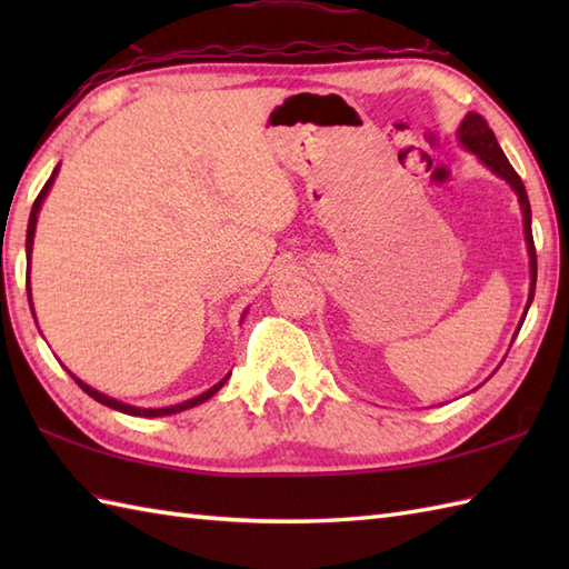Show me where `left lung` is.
Wrapping results in <instances>:
<instances>
[{"mask_svg":"<svg viewBox=\"0 0 569 569\" xmlns=\"http://www.w3.org/2000/svg\"><path fill=\"white\" fill-rule=\"evenodd\" d=\"M459 141H462L469 151H475L479 159L491 168L493 173L501 176L503 180H509L511 188L518 192V202H521V210H523V229H526L528 253H530V296H528V308H530V300H533V293H536L538 259H536L533 232H530V202H528V192H526L523 180H521V176L513 171V166L509 163V159H506V153L501 151L499 141H497V137H493L489 122L481 114L471 112V114L465 117L462 127H459Z\"/></svg>","mask_w":569,"mask_h":569,"instance_id":"8db88e82","label":"left lung"}]
</instances>
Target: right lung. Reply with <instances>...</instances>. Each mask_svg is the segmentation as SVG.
Listing matches in <instances>:
<instances>
[{
	"label": "right lung",
	"instance_id": "right-lung-1",
	"mask_svg": "<svg viewBox=\"0 0 569 569\" xmlns=\"http://www.w3.org/2000/svg\"><path fill=\"white\" fill-rule=\"evenodd\" d=\"M56 173H58V168L53 171V176L46 180V186L41 188V192H39V198L33 200V208H31V217H29V229H27V251H29V257H31V244H33V229H36V214H39V208H41V202H43V198H46V192H48V188H51V183H53V178H56ZM29 291V288H27ZM29 306H31V293H29ZM72 377V373H70ZM76 379V383L80 386V389L88 393V396H92L94 401H100L102 406H110V408H114V410H122V413H127V416H143V418H159V416H171V413H180V410H188V408H192V406H198V403H202V401H208L210 396H214L217 391L222 389L224 386V381H227V377L220 381V383H214L210 391H204V393H200V396H196V398H190V401H186V403H178V406H171V408H137V406H127V403H119V401H114V398H110V396H104V393H100V391H94V389H90L88 383H82L78 377H72Z\"/></svg>",
	"mask_w": 569,
	"mask_h": 569
}]
</instances>
